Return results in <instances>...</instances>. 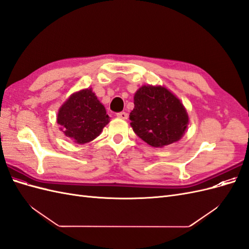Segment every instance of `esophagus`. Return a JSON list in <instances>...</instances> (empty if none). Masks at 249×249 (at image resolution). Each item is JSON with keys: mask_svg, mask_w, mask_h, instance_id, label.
Listing matches in <instances>:
<instances>
[{"mask_svg": "<svg viewBox=\"0 0 249 249\" xmlns=\"http://www.w3.org/2000/svg\"><path fill=\"white\" fill-rule=\"evenodd\" d=\"M117 117L122 118V119H127L129 115H127V113H125V112H119V113H117Z\"/></svg>", "mask_w": 249, "mask_h": 249, "instance_id": "1", "label": "esophagus"}]
</instances>
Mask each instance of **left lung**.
I'll use <instances>...</instances> for the list:
<instances>
[{
  "mask_svg": "<svg viewBox=\"0 0 249 249\" xmlns=\"http://www.w3.org/2000/svg\"><path fill=\"white\" fill-rule=\"evenodd\" d=\"M134 105L131 126L150 146L163 147L184 136L189 116L184 105L166 87L141 86L134 95Z\"/></svg>",
  "mask_w": 249,
  "mask_h": 249,
  "instance_id": "obj_1",
  "label": "left lung"
}]
</instances>
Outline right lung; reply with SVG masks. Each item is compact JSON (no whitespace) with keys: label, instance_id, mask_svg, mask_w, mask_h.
<instances>
[{"label":"right lung","instance_id":"1","mask_svg":"<svg viewBox=\"0 0 249 249\" xmlns=\"http://www.w3.org/2000/svg\"><path fill=\"white\" fill-rule=\"evenodd\" d=\"M109 123L106 109L91 88L72 93L59 108L57 115L60 130L78 144H85L100 136Z\"/></svg>","mask_w":249,"mask_h":249}]
</instances>
